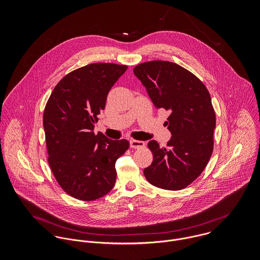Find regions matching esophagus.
<instances>
[{
  "mask_svg": "<svg viewBox=\"0 0 260 260\" xmlns=\"http://www.w3.org/2000/svg\"><path fill=\"white\" fill-rule=\"evenodd\" d=\"M130 146L134 149L143 148L145 146V143L143 141H139V140H130Z\"/></svg>",
  "mask_w": 260,
  "mask_h": 260,
  "instance_id": "esophagus-1",
  "label": "esophagus"
}]
</instances>
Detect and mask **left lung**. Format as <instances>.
Segmentation results:
<instances>
[{
    "instance_id": "1",
    "label": "left lung",
    "mask_w": 260,
    "mask_h": 260,
    "mask_svg": "<svg viewBox=\"0 0 260 260\" xmlns=\"http://www.w3.org/2000/svg\"><path fill=\"white\" fill-rule=\"evenodd\" d=\"M133 72L157 109L170 113L166 125L172 134L167 147L152 140V164L144 169L149 183L181 190L205 169L213 152L215 112L205 85L185 68L168 61H150Z\"/></svg>"
}]
</instances>
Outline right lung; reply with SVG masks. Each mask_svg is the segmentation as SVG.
Wrapping results in <instances>:
<instances>
[{"instance_id": "obj_1", "label": "right lung", "mask_w": 260, "mask_h": 260, "mask_svg": "<svg viewBox=\"0 0 260 260\" xmlns=\"http://www.w3.org/2000/svg\"><path fill=\"white\" fill-rule=\"evenodd\" d=\"M127 68L94 63L76 69L56 85L46 104L48 163L58 184L76 199L96 200L115 185V163L129 142L95 135L93 129L112 86Z\"/></svg>"}]
</instances>
